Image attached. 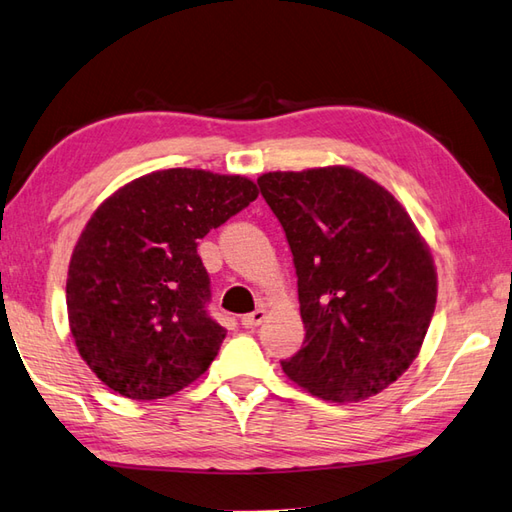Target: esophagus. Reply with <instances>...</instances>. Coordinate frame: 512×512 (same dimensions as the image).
I'll use <instances>...</instances> for the list:
<instances>
[{"label": "esophagus", "mask_w": 512, "mask_h": 512, "mask_svg": "<svg viewBox=\"0 0 512 512\" xmlns=\"http://www.w3.org/2000/svg\"><path fill=\"white\" fill-rule=\"evenodd\" d=\"M264 318H266V310H264V307H259V310L242 316V325L246 329H253V327H259L261 323H264Z\"/></svg>", "instance_id": "1"}]
</instances>
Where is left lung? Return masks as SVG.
Segmentation results:
<instances>
[{
	"label": "left lung",
	"mask_w": 512,
	"mask_h": 512,
	"mask_svg": "<svg viewBox=\"0 0 512 512\" xmlns=\"http://www.w3.org/2000/svg\"><path fill=\"white\" fill-rule=\"evenodd\" d=\"M257 185L292 251L305 325L285 375L327 401L377 395L417 358L434 316V261L417 227L349 168L268 172Z\"/></svg>",
	"instance_id": "8db88e82"
}]
</instances>
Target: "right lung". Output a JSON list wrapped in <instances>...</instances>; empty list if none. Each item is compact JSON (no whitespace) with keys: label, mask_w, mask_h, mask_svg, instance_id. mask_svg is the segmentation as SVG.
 I'll list each match as a JSON object with an SVG mask.
<instances>
[{"label":"right lung","mask_w":512,"mask_h":512,"mask_svg":"<svg viewBox=\"0 0 512 512\" xmlns=\"http://www.w3.org/2000/svg\"><path fill=\"white\" fill-rule=\"evenodd\" d=\"M257 194L244 176L172 168L93 213L69 261L67 314L82 360L111 390L152 401L207 371L227 331L207 310L198 240Z\"/></svg>","instance_id":"right-lung-1"}]
</instances>
